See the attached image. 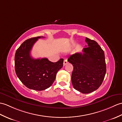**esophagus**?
Masks as SVG:
<instances>
[{"instance_id": "obj_1", "label": "esophagus", "mask_w": 122, "mask_h": 122, "mask_svg": "<svg viewBox=\"0 0 122 122\" xmlns=\"http://www.w3.org/2000/svg\"><path fill=\"white\" fill-rule=\"evenodd\" d=\"M67 63H68V62H67V59H65V60L63 61V66H65Z\"/></svg>"}]
</instances>
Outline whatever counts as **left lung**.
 Masks as SVG:
<instances>
[{"mask_svg":"<svg viewBox=\"0 0 122 122\" xmlns=\"http://www.w3.org/2000/svg\"><path fill=\"white\" fill-rule=\"evenodd\" d=\"M87 47L83 53H75L67 61L73 66L72 83L74 89L83 93L94 92L102 83L106 73L103 50L96 41L86 38Z\"/></svg>","mask_w":122,"mask_h":122,"instance_id":"8db88e82","label":"left lung"}]
</instances>
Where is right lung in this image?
I'll return each mask as SVG.
<instances>
[{
  "label": "right lung",
  "mask_w": 122,
  "mask_h": 122,
  "mask_svg": "<svg viewBox=\"0 0 122 122\" xmlns=\"http://www.w3.org/2000/svg\"><path fill=\"white\" fill-rule=\"evenodd\" d=\"M38 36L24 41L16 50L15 58V71L19 80L24 85L33 90L41 91L52 85L58 71L63 66V59L52 62L47 58L34 59L30 51Z\"/></svg>",
  "instance_id": "obj_1"
}]
</instances>
